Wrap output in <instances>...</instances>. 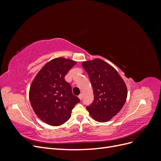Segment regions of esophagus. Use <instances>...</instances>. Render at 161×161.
<instances>
[{"label":"esophagus","instance_id":"esophagus-1","mask_svg":"<svg viewBox=\"0 0 161 161\" xmlns=\"http://www.w3.org/2000/svg\"><path fill=\"white\" fill-rule=\"evenodd\" d=\"M79 98L80 100L82 99V94H80V95H79Z\"/></svg>","mask_w":161,"mask_h":161}]
</instances>
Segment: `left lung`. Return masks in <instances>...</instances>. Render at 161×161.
<instances>
[{
    "label": "left lung",
    "instance_id": "obj_1",
    "mask_svg": "<svg viewBox=\"0 0 161 161\" xmlns=\"http://www.w3.org/2000/svg\"><path fill=\"white\" fill-rule=\"evenodd\" d=\"M89 75L94 93L92 103L86 106L90 115L99 122H106L118 114L127 98V87L114 68L97 58L82 63Z\"/></svg>",
    "mask_w": 161,
    "mask_h": 161
}]
</instances>
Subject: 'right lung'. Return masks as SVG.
<instances>
[{
    "label": "right lung",
    "instance_id": "right-lung-1",
    "mask_svg": "<svg viewBox=\"0 0 161 161\" xmlns=\"http://www.w3.org/2000/svg\"><path fill=\"white\" fill-rule=\"evenodd\" d=\"M76 62L58 58L47 62L33 79L30 100L38 118L46 124L57 126L64 124L72 109L80 101L72 94L64 76Z\"/></svg>",
    "mask_w": 161,
    "mask_h": 161
}]
</instances>
